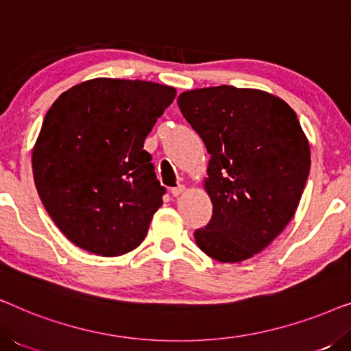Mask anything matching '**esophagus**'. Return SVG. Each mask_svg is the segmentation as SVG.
Returning a JSON list of instances; mask_svg holds the SVG:
<instances>
[{"mask_svg":"<svg viewBox=\"0 0 351 351\" xmlns=\"http://www.w3.org/2000/svg\"><path fill=\"white\" fill-rule=\"evenodd\" d=\"M184 191H185V185H177L171 190V193H172V196H180Z\"/></svg>","mask_w":351,"mask_h":351,"instance_id":"obj_1","label":"esophagus"}]
</instances>
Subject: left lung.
<instances>
[{
  "label": "left lung",
  "instance_id": "1",
  "mask_svg": "<svg viewBox=\"0 0 351 351\" xmlns=\"http://www.w3.org/2000/svg\"><path fill=\"white\" fill-rule=\"evenodd\" d=\"M210 155L204 190L213 219L195 232L223 263L261 252L294 217L310 172V145L294 110L265 90L215 86L177 99Z\"/></svg>",
  "mask_w": 351,
  "mask_h": 351
}]
</instances>
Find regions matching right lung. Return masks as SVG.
I'll return each instance as SVG.
<instances>
[{
	"label": "right lung",
	"instance_id": "1",
	"mask_svg": "<svg viewBox=\"0 0 351 351\" xmlns=\"http://www.w3.org/2000/svg\"><path fill=\"white\" fill-rule=\"evenodd\" d=\"M174 99V88L153 81L94 78L52 104L33 147V179L78 247L118 257L143 241L166 191L143 142Z\"/></svg>",
	"mask_w": 351,
	"mask_h": 351
}]
</instances>
